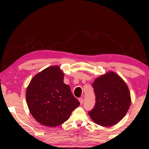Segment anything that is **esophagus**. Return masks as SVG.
Returning <instances> with one entry per match:
<instances>
[{"instance_id":"obj_1","label":"esophagus","mask_w":149,"mask_h":149,"mask_svg":"<svg viewBox=\"0 0 149 149\" xmlns=\"http://www.w3.org/2000/svg\"><path fill=\"white\" fill-rule=\"evenodd\" d=\"M79 102H80L81 104H82L83 103V98H82V97H80V98H79Z\"/></svg>"}]
</instances>
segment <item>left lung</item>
Segmentation results:
<instances>
[{"label": "left lung", "instance_id": "1", "mask_svg": "<svg viewBox=\"0 0 149 149\" xmlns=\"http://www.w3.org/2000/svg\"><path fill=\"white\" fill-rule=\"evenodd\" d=\"M92 86L95 104L89 115L97 125H115L126 115L131 104L129 89L124 81L114 72H108L94 81Z\"/></svg>", "mask_w": 149, "mask_h": 149}]
</instances>
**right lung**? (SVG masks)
I'll return each mask as SVG.
<instances>
[{
  "label": "right lung",
  "mask_w": 149,
  "mask_h": 149,
  "mask_svg": "<svg viewBox=\"0 0 149 149\" xmlns=\"http://www.w3.org/2000/svg\"><path fill=\"white\" fill-rule=\"evenodd\" d=\"M64 74L58 66L48 67L34 76L26 89L29 111L42 125L56 127L64 123L80 102L64 83Z\"/></svg>",
  "instance_id": "right-lung-1"
}]
</instances>
